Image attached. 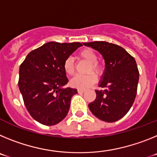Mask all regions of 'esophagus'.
Listing matches in <instances>:
<instances>
[{
    "label": "esophagus",
    "mask_w": 157,
    "mask_h": 157,
    "mask_svg": "<svg viewBox=\"0 0 157 157\" xmlns=\"http://www.w3.org/2000/svg\"><path fill=\"white\" fill-rule=\"evenodd\" d=\"M78 92L79 93V94H83V93L85 92V90H79V89H78Z\"/></svg>",
    "instance_id": "1"
}]
</instances>
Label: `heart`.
Returning <instances> with one entry per match:
<instances>
[{
    "label": "heart",
    "mask_w": 157,
    "mask_h": 157,
    "mask_svg": "<svg viewBox=\"0 0 157 157\" xmlns=\"http://www.w3.org/2000/svg\"><path fill=\"white\" fill-rule=\"evenodd\" d=\"M79 56L90 63L88 67V72L94 71L96 74L99 75L101 71V65L97 61L98 55L94 50L90 48H85L80 51ZM63 68L65 72L68 75H73L75 74V63L72 57H68L65 59L63 63ZM97 80V77L94 73H90L86 75H77L72 78L71 85L75 88L79 90H86L94 84Z\"/></svg>",
    "instance_id": "b5f03b06"
}]
</instances>
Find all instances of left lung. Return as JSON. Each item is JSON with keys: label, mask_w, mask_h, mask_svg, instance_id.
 Listing matches in <instances>:
<instances>
[{"label": "left lung", "mask_w": 157, "mask_h": 157, "mask_svg": "<svg viewBox=\"0 0 157 157\" xmlns=\"http://www.w3.org/2000/svg\"><path fill=\"white\" fill-rule=\"evenodd\" d=\"M98 51L105 59V68L99 82L104 90H96V99L89 109L97 118L108 123L120 120L135 99L139 72L135 59L121 46L107 42L83 43Z\"/></svg>", "instance_id": "left-lung-1"}]
</instances>
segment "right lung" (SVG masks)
<instances>
[{
    "label": "right lung",
    "mask_w": 157,
    "mask_h": 157,
    "mask_svg": "<svg viewBox=\"0 0 157 157\" xmlns=\"http://www.w3.org/2000/svg\"><path fill=\"white\" fill-rule=\"evenodd\" d=\"M81 43L50 41L31 51L19 67V88L30 116L43 125H56L67 115L76 89L65 87L63 68Z\"/></svg>",
    "instance_id": "obj_1"
}]
</instances>
